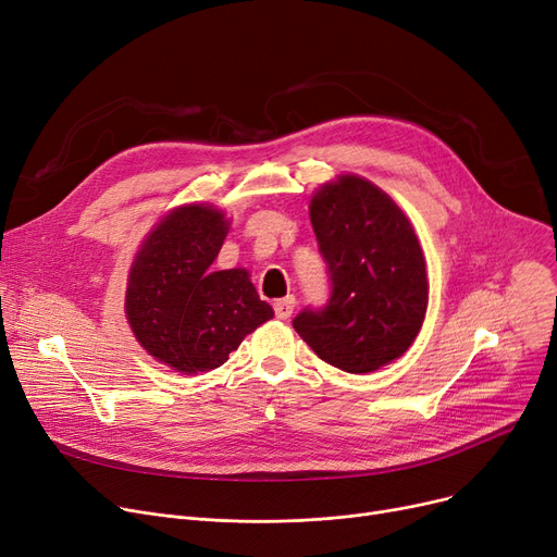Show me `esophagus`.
Segmentation results:
<instances>
[{
    "label": "esophagus",
    "instance_id": "obj_1",
    "mask_svg": "<svg viewBox=\"0 0 557 557\" xmlns=\"http://www.w3.org/2000/svg\"><path fill=\"white\" fill-rule=\"evenodd\" d=\"M273 309H275V315L280 320H286V318H290V313H294V309H296V298L294 296H286L282 300H275Z\"/></svg>",
    "mask_w": 557,
    "mask_h": 557
}]
</instances>
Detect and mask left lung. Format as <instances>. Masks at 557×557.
<instances>
[{
    "label": "left lung",
    "mask_w": 557,
    "mask_h": 557,
    "mask_svg": "<svg viewBox=\"0 0 557 557\" xmlns=\"http://www.w3.org/2000/svg\"><path fill=\"white\" fill-rule=\"evenodd\" d=\"M309 216L332 282L323 309H305L294 330L325 363L352 374L399 359L429 305L416 230L395 200L361 175L320 187Z\"/></svg>",
    "instance_id": "1"
}]
</instances>
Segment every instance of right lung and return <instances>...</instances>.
<instances>
[{"instance_id":"add662e5","label":"right lung","mask_w":557,"mask_h":557,"mask_svg":"<svg viewBox=\"0 0 557 557\" xmlns=\"http://www.w3.org/2000/svg\"><path fill=\"white\" fill-rule=\"evenodd\" d=\"M230 223L212 205L171 210L135 255L126 318L137 343L183 374L223 366L273 318L246 269L212 271Z\"/></svg>"}]
</instances>
